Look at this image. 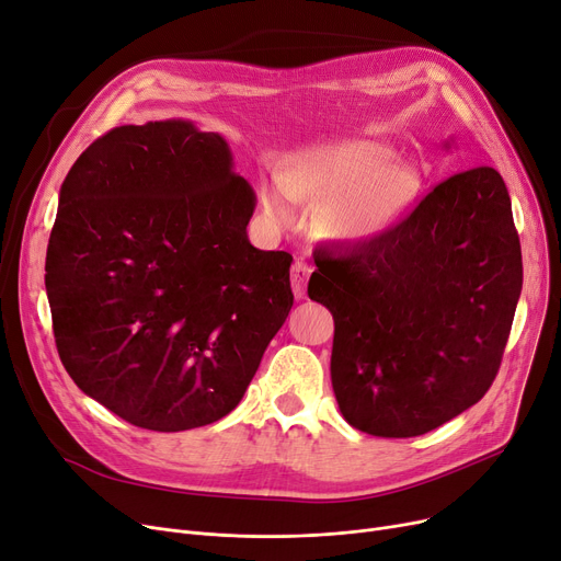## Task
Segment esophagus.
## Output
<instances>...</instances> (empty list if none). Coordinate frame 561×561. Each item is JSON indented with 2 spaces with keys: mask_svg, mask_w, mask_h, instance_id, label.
I'll list each match as a JSON object with an SVG mask.
<instances>
[{
  "mask_svg": "<svg viewBox=\"0 0 561 561\" xmlns=\"http://www.w3.org/2000/svg\"><path fill=\"white\" fill-rule=\"evenodd\" d=\"M308 276H310V266L306 262L291 264V289H295L297 299H304V295H306Z\"/></svg>",
  "mask_w": 561,
  "mask_h": 561,
  "instance_id": "obj_1",
  "label": "esophagus"
}]
</instances>
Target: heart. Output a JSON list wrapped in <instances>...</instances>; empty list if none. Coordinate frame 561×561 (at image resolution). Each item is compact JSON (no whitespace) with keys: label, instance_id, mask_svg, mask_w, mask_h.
<instances>
[{"label":"heart","instance_id":"obj_1","mask_svg":"<svg viewBox=\"0 0 561 561\" xmlns=\"http://www.w3.org/2000/svg\"><path fill=\"white\" fill-rule=\"evenodd\" d=\"M280 182L262 194L266 211L276 221H289V196L329 203L324 228L337 239H369L386 232L417 194V178L397 169L388 148L365 139L306 150Z\"/></svg>","mask_w":561,"mask_h":561}]
</instances>
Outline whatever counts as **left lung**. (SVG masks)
Masks as SVG:
<instances>
[{"label":"left lung","mask_w":561,"mask_h":561,"mask_svg":"<svg viewBox=\"0 0 561 561\" xmlns=\"http://www.w3.org/2000/svg\"><path fill=\"white\" fill-rule=\"evenodd\" d=\"M314 264L308 297L333 314L331 381L352 426L422 436L486 394L523 289L495 169L455 173L386 232L317 249Z\"/></svg>","instance_id":"8db88e82"}]
</instances>
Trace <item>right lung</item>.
<instances>
[{"label": "right lung", "mask_w": 561, "mask_h": 561, "mask_svg": "<svg viewBox=\"0 0 561 561\" xmlns=\"http://www.w3.org/2000/svg\"><path fill=\"white\" fill-rule=\"evenodd\" d=\"M251 184L217 131L121 125L68 171L45 287L70 379L125 422L184 432L244 397L295 295L251 247Z\"/></svg>", "instance_id": "right-lung-1"}]
</instances>
